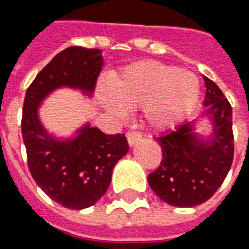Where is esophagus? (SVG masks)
I'll use <instances>...</instances> for the list:
<instances>
[{
  "label": "esophagus",
  "instance_id": "obj_1",
  "mask_svg": "<svg viewBox=\"0 0 249 249\" xmlns=\"http://www.w3.org/2000/svg\"><path fill=\"white\" fill-rule=\"evenodd\" d=\"M142 139V134L138 131H131L127 134V140H128V144L135 145L138 142H140Z\"/></svg>",
  "mask_w": 249,
  "mask_h": 249
}]
</instances>
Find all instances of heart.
<instances>
[{
    "label": "heart",
    "mask_w": 249,
    "mask_h": 249,
    "mask_svg": "<svg viewBox=\"0 0 249 249\" xmlns=\"http://www.w3.org/2000/svg\"><path fill=\"white\" fill-rule=\"evenodd\" d=\"M111 94L102 93L105 109L123 118L143 107L145 122L156 130L177 126L193 111L201 85L196 74L158 61H143L110 80Z\"/></svg>",
    "instance_id": "b5f03b06"
}]
</instances>
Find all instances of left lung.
Wrapping results in <instances>:
<instances>
[{
	"label": "left lung",
	"instance_id": "8db88e82",
	"mask_svg": "<svg viewBox=\"0 0 249 249\" xmlns=\"http://www.w3.org/2000/svg\"><path fill=\"white\" fill-rule=\"evenodd\" d=\"M203 81V105L213 124V135L201 139L189 122L156 138L162 160L148 175V184L160 199L176 207L206 202L223 184L232 165V107L215 82L207 77Z\"/></svg>",
	"mask_w": 249,
	"mask_h": 249
}]
</instances>
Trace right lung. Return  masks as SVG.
Wrapping results in <instances>:
<instances>
[{
  "instance_id": "right-lung-1",
  "label": "right lung",
  "mask_w": 249,
  "mask_h": 249,
  "mask_svg": "<svg viewBox=\"0 0 249 249\" xmlns=\"http://www.w3.org/2000/svg\"><path fill=\"white\" fill-rule=\"evenodd\" d=\"M104 65L101 50L68 47L34 78L26 91L22 136L34 181L52 201L67 209L93 206L110 186L114 165L128 152L124 134L107 135L88 123L72 139L48 135L39 119V105L57 88L91 94Z\"/></svg>"
}]
</instances>
